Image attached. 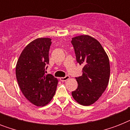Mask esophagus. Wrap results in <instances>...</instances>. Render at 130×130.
Wrapping results in <instances>:
<instances>
[{
  "instance_id": "34e87169",
  "label": "esophagus",
  "mask_w": 130,
  "mask_h": 130,
  "mask_svg": "<svg viewBox=\"0 0 130 130\" xmlns=\"http://www.w3.org/2000/svg\"><path fill=\"white\" fill-rule=\"evenodd\" d=\"M69 78H70V77H69V75H67V76H65V77H60V80H61V82H65L67 81V80H68Z\"/></svg>"
}]
</instances>
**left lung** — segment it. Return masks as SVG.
Segmentation results:
<instances>
[{"instance_id":"left-lung-1","label":"left lung","mask_w":130,"mask_h":130,"mask_svg":"<svg viewBox=\"0 0 130 130\" xmlns=\"http://www.w3.org/2000/svg\"><path fill=\"white\" fill-rule=\"evenodd\" d=\"M71 43L77 63L84 65L82 75L76 77L78 86L72 92V96L80 105L89 106L99 100L108 86L109 57L101 43L90 36H75Z\"/></svg>"}]
</instances>
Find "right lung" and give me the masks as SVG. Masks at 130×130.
<instances>
[{
  "mask_svg": "<svg viewBox=\"0 0 130 130\" xmlns=\"http://www.w3.org/2000/svg\"><path fill=\"white\" fill-rule=\"evenodd\" d=\"M49 38H39L24 48L17 60L15 73L24 96L33 105L44 107L54 96L59 80L46 74L51 45Z\"/></svg>",
  "mask_w": 130,
  "mask_h": 130,
  "instance_id": "obj_1",
  "label": "right lung"
}]
</instances>
